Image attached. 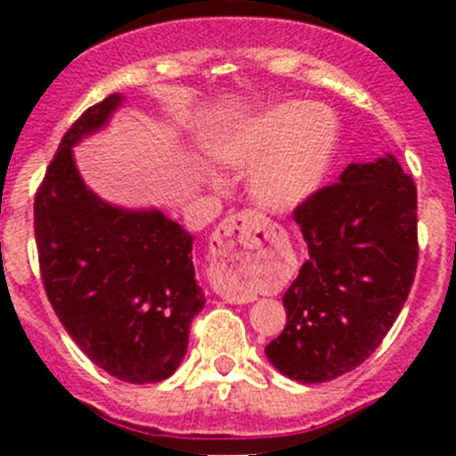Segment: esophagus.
Returning <instances> with one entry per match:
<instances>
[{
	"label": "esophagus",
	"instance_id": "obj_1",
	"mask_svg": "<svg viewBox=\"0 0 456 456\" xmlns=\"http://www.w3.org/2000/svg\"><path fill=\"white\" fill-rule=\"evenodd\" d=\"M257 232H260V224H257V214H254V211H240V214L229 216L218 224L214 238H211L214 240V245H211L214 254L224 257L229 256L232 260H240V257L249 256V249L260 245ZM224 297L233 302L238 300L233 293H227Z\"/></svg>",
	"mask_w": 456,
	"mask_h": 456
}]
</instances>
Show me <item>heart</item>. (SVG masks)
Masks as SVG:
<instances>
[{"mask_svg":"<svg viewBox=\"0 0 456 456\" xmlns=\"http://www.w3.org/2000/svg\"><path fill=\"white\" fill-rule=\"evenodd\" d=\"M338 147V121L320 105L287 103L227 136L216 154L251 172L249 190L269 211H291L320 190Z\"/></svg>","mask_w":456,"mask_h":456,"instance_id":"heart-1","label":"heart"}]
</instances>
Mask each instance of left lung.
<instances>
[{"instance_id": "8db88e82", "label": "left lung", "mask_w": 456, "mask_h": 456, "mask_svg": "<svg viewBox=\"0 0 456 456\" xmlns=\"http://www.w3.org/2000/svg\"><path fill=\"white\" fill-rule=\"evenodd\" d=\"M309 257L282 297L287 326L265 353L302 384L369 360L415 282L417 187L395 156L351 163L296 207Z\"/></svg>"}]
</instances>
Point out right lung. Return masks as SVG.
<instances>
[{
    "label": "right lung",
    "mask_w": 456,
    "mask_h": 456,
    "mask_svg": "<svg viewBox=\"0 0 456 456\" xmlns=\"http://www.w3.org/2000/svg\"><path fill=\"white\" fill-rule=\"evenodd\" d=\"M121 101L105 96L63 134L35 196V240L45 296L77 346L117 379L154 384L185 357L205 296L181 224L108 205L77 172L72 145Z\"/></svg>",
    "instance_id": "add662e5"
}]
</instances>
